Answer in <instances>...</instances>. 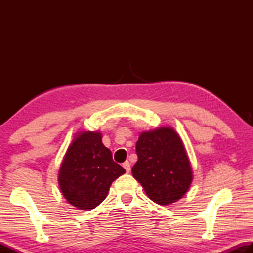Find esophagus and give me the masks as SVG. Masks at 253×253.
<instances>
[{
    "mask_svg": "<svg viewBox=\"0 0 253 253\" xmlns=\"http://www.w3.org/2000/svg\"><path fill=\"white\" fill-rule=\"evenodd\" d=\"M123 166H124V169H125V170H126L127 173L130 172V163L129 162L126 161L125 163H123Z\"/></svg>",
    "mask_w": 253,
    "mask_h": 253,
    "instance_id": "34e87169",
    "label": "esophagus"
}]
</instances>
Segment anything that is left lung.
Returning <instances> with one entry per match:
<instances>
[{
    "instance_id": "left-lung-1",
    "label": "left lung",
    "mask_w": 253,
    "mask_h": 253,
    "mask_svg": "<svg viewBox=\"0 0 253 253\" xmlns=\"http://www.w3.org/2000/svg\"><path fill=\"white\" fill-rule=\"evenodd\" d=\"M138 161L131 173L148 198L162 205L176 202L192 183V169L185 148L169 127L142 132L136 143Z\"/></svg>"
}]
</instances>
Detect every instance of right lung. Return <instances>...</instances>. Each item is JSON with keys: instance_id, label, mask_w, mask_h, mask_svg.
<instances>
[{"instance_id": "1", "label": "right lung", "mask_w": 253, "mask_h": 253, "mask_svg": "<svg viewBox=\"0 0 253 253\" xmlns=\"http://www.w3.org/2000/svg\"><path fill=\"white\" fill-rule=\"evenodd\" d=\"M125 172L114 162L99 132L84 131L68 148L60 168L59 185L70 204L92 210L106 199L111 183Z\"/></svg>"}]
</instances>
